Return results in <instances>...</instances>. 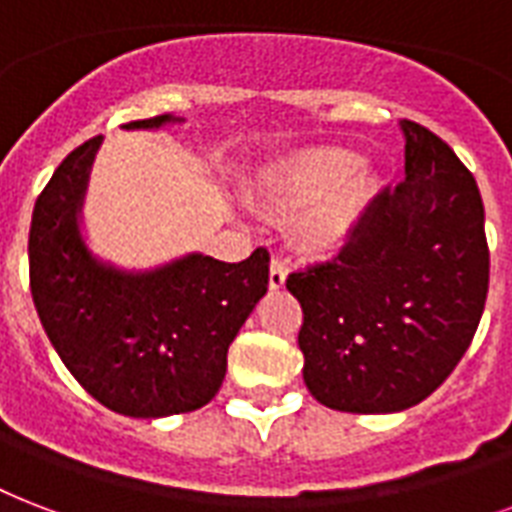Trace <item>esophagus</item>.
<instances>
[{
    "mask_svg": "<svg viewBox=\"0 0 512 512\" xmlns=\"http://www.w3.org/2000/svg\"><path fill=\"white\" fill-rule=\"evenodd\" d=\"M284 282H287V263L279 260V257H273L271 271H268V287L271 290H282Z\"/></svg>",
    "mask_w": 512,
    "mask_h": 512,
    "instance_id": "esophagus-1",
    "label": "esophagus"
}]
</instances>
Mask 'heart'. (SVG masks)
<instances>
[{
  "label": "heart",
  "instance_id": "obj_1",
  "mask_svg": "<svg viewBox=\"0 0 512 512\" xmlns=\"http://www.w3.org/2000/svg\"><path fill=\"white\" fill-rule=\"evenodd\" d=\"M378 179L341 147H317L290 158L263 182V198L279 212H303L298 236L311 252H341L360 233Z\"/></svg>",
  "mask_w": 512,
  "mask_h": 512
}]
</instances>
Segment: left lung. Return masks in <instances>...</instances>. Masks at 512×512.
<instances>
[{"mask_svg": "<svg viewBox=\"0 0 512 512\" xmlns=\"http://www.w3.org/2000/svg\"><path fill=\"white\" fill-rule=\"evenodd\" d=\"M400 131L403 182L373 198L341 255L287 279L303 306V381L333 411L419 405L464 357L489 292L475 177L424 126Z\"/></svg>", "mask_w": 512, "mask_h": 512, "instance_id": "8db88e82", "label": "left lung"}]
</instances>
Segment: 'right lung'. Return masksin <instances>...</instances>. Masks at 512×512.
I'll list each match as a JSON object with an SVG mask.
<instances>
[{"mask_svg":"<svg viewBox=\"0 0 512 512\" xmlns=\"http://www.w3.org/2000/svg\"><path fill=\"white\" fill-rule=\"evenodd\" d=\"M185 117L123 126L158 131ZM93 136L69 152L34 204L29 230L31 298L53 349L109 411L163 419L204 408L228 370V346L268 290V249L241 263L187 252L155 268L99 257L83 228Z\"/></svg>","mask_w":512,"mask_h":512,"instance_id":"obj_1","label":"right lung"}]
</instances>
